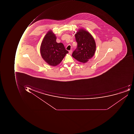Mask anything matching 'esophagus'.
Returning a JSON list of instances; mask_svg holds the SVG:
<instances>
[{
    "label": "esophagus",
    "instance_id": "esophagus-1",
    "mask_svg": "<svg viewBox=\"0 0 134 134\" xmlns=\"http://www.w3.org/2000/svg\"><path fill=\"white\" fill-rule=\"evenodd\" d=\"M72 50H70V51H69V54H72Z\"/></svg>",
    "mask_w": 134,
    "mask_h": 134
}]
</instances>
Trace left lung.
<instances>
[{
  "label": "left lung",
  "instance_id": "obj_1",
  "mask_svg": "<svg viewBox=\"0 0 134 134\" xmlns=\"http://www.w3.org/2000/svg\"><path fill=\"white\" fill-rule=\"evenodd\" d=\"M75 37L77 47L72 56L78 61L86 63L93 57L96 52L95 41L90 33L82 29L76 32Z\"/></svg>",
  "mask_w": 134,
  "mask_h": 134
}]
</instances>
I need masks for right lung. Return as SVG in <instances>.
<instances>
[{"mask_svg":"<svg viewBox=\"0 0 134 134\" xmlns=\"http://www.w3.org/2000/svg\"><path fill=\"white\" fill-rule=\"evenodd\" d=\"M56 40V36L52 31H49L40 47L41 54L43 59L49 65L53 66L58 65L68 53L63 44L57 43Z\"/></svg>","mask_w":134,"mask_h":134,"instance_id":"obj_1","label":"right lung"}]
</instances>
